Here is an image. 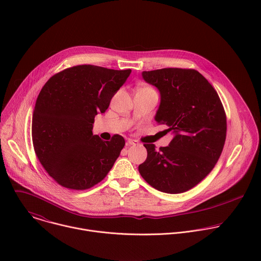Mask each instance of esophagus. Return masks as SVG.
<instances>
[{"label":"esophagus","instance_id":"34e87169","mask_svg":"<svg viewBox=\"0 0 261 261\" xmlns=\"http://www.w3.org/2000/svg\"><path fill=\"white\" fill-rule=\"evenodd\" d=\"M137 144V141L134 139H128L127 140V145H135Z\"/></svg>","mask_w":261,"mask_h":261}]
</instances>
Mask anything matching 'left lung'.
I'll return each instance as SVG.
<instances>
[{
  "instance_id": "8db88e82",
  "label": "left lung",
  "mask_w": 261,
  "mask_h": 261,
  "mask_svg": "<svg viewBox=\"0 0 261 261\" xmlns=\"http://www.w3.org/2000/svg\"><path fill=\"white\" fill-rule=\"evenodd\" d=\"M142 79L161 96L155 116L173 138L156 150L143 144L146 160L139 173L155 189L182 193L192 189L214 168L226 138V115L213 86L194 69L164 68L143 71Z\"/></svg>"
}]
</instances>
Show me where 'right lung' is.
<instances>
[{"mask_svg":"<svg viewBox=\"0 0 261 261\" xmlns=\"http://www.w3.org/2000/svg\"><path fill=\"white\" fill-rule=\"evenodd\" d=\"M130 73L131 69L74 66L55 74L40 91L32 120L34 150L63 187H93L119 158L125 145L123 136L103 141L92 130L95 117L105 113Z\"/></svg>","mask_w":261,"mask_h":261,"instance_id":"right-lung-1","label":"right lung"}]
</instances>
